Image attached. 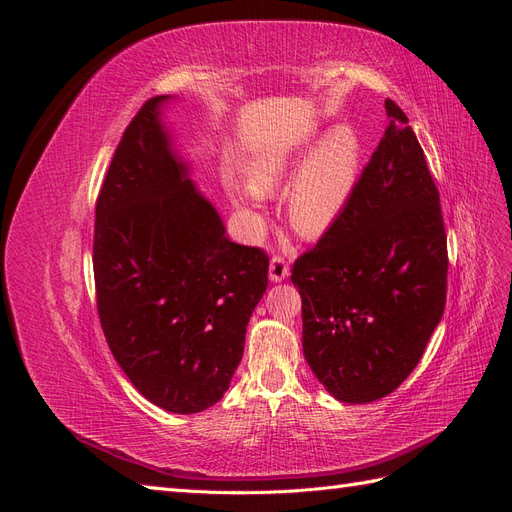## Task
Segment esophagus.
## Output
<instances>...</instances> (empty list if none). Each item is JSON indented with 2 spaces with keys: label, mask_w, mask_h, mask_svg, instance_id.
I'll return each instance as SVG.
<instances>
[{
  "label": "esophagus",
  "mask_w": 512,
  "mask_h": 512,
  "mask_svg": "<svg viewBox=\"0 0 512 512\" xmlns=\"http://www.w3.org/2000/svg\"><path fill=\"white\" fill-rule=\"evenodd\" d=\"M288 275H290V269H288L286 258L273 256L271 258V265H269V280L271 282H282V280H286Z\"/></svg>",
  "instance_id": "1"
}]
</instances>
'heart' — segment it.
Instances as JSON below:
<instances>
[{"instance_id":"1","label":"heart","mask_w":512,"mask_h":512,"mask_svg":"<svg viewBox=\"0 0 512 512\" xmlns=\"http://www.w3.org/2000/svg\"><path fill=\"white\" fill-rule=\"evenodd\" d=\"M363 145L350 126H335L316 145L299 149H267L250 168L252 185H232L241 205H258L262 194L284 188L286 213L303 237H320L346 211L361 175Z\"/></svg>"}]
</instances>
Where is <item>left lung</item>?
I'll return each instance as SVG.
<instances>
[{"label":"left lung","instance_id":"1","mask_svg":"<svg viewBox=\"0 0 512 512\" xmlns=\"http://www.w3.org/2000/svg\"><path fill=\"white\" fill-rule=\"evenodd\" d=\"M346 211L292 267L303 354L344 404L393 393L421 361L446 303V232L425 153L393 102Z\"/></svg>","mask_w":512,"mask_h":512}]
</instances>
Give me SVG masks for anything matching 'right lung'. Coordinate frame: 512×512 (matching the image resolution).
Segmentation results:
<instances>
[{
  "label": "right lung",
  "instance_id": "add662e5",
  "mask_svg": "<svg viewBox=\"0 0 512 512\" xmlns=\"http://www.w3.org/2000/svg\"><path fill=\"white\" fill-rule=\"evenodd\" d=\"M156 96L121 136L96 203L98 314L136 391L173 414L211 408L241 363L269 258L232 243L173 149Z\"/></svg>",
  "mask_w": 512,
  "mask_h": 512
}]
</instances>
